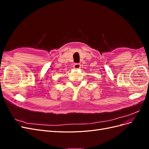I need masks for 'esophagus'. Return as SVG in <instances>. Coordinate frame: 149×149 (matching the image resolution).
<instances>
[{
  "label": "esophagus",
  "instance_id": "obj_1",
  "mask_svg": "<svg viewBox=\"0 0 149 149\" xmlns=\"http://www.w3.org/2000/svg\"><path fill=\"white\" fill-rule=\"evenodd\" d=\"M73 67H74V69L78 70V69L80 68L81 65H80V64H79V63H75V64L73 65Z\"/></svg>",
  "mask_w": 149,
  "mask_h": 149
}]
</instances>
